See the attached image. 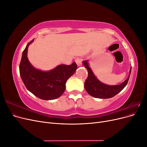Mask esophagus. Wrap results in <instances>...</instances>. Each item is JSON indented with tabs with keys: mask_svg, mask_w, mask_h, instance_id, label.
<instances>
[{
	"mask_svg": "<svg viewBox=\"0 0 147 147\" xmlns=\"http://www.w3.org/2000/svg\"><path fill=\"white\" fill-rule=\"evenodd\" d=\"M75 62L76 63L78 66H80L82 64V59L81 58H77L75 60Z\"/></svg>",
	"mask_w": 147,
	"mask_h": 147,
	"instance_id": "1",
	"label": "esophagus"
}]
</instances>
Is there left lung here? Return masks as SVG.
Segmentation results:
<instances>
[{"instance_id":"obj_1","label":"left lung","mask_w":147,"mask_h":147,"mask_svg":"<svg viewBox=\"0 0 147 147\" xmlns=\"http://www.w3.org/2000/svg\"><path fill=\"white\" fill-rule=\"evenodd\" d=\"M83 65L88 70V76L84 82V88L90 96L99 99H109L113 97L121 91L126 86L130 77L131 68L129 70V75L125 81L118 85H107L100 82L93 74L91 68L89 67L88 61L83 62Z\"/></svg>"}]
</instances>
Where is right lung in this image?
<instances>
[{
  "label": "right lung",
  "mask_w": 147,
  "mask_h": 147,
  "mask_svg": "<svg viewBox=\"0 0 147 147\" xmlns=\"http://www.w3.org/2000/svg\"><path fill=\"white\" fill-rule=\"evenodd\" d=\"M34 40L28 43L23 52L20 64L21 78L28 90L38 98H58L64 92L66 82L75 73L77 65L75 63L69 65L61 64L47 72L34 68L27 56L28 47Z\"/></svg>",
  "instance_id": "1"
}]
</instances>
